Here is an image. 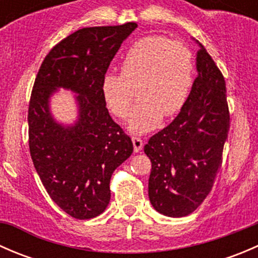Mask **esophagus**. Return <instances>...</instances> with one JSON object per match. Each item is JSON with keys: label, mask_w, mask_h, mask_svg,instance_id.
<instances>
[{"label": "esophagus", "mask_w": 258, "mask_h": 258, "mask_svg": "<svg viewBox=\"0 0 258 258\" xmlns=\"http://www.w3.org/2000/svg\"><path fill=\"white\" fill-rule=\"evenodd\" d=\"M132 142H134V150L135 152H140L144 148V142L140 137H132Z\"/></svg>", "instance_id": "1"}]
</instances>
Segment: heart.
Wrapping results in <instances>:
<instances>
[{
	"label": "heart",
	"instance_id": "heart-1",
	"mask_svg": "<svg viewBox=\"0 0 258 258\" xmlns=\"http://www.w3.org/2000/svg\"><path fill=\"white\" fill-rule=\"evenodd\" d=\"M122 72H107L102 79V95L108 110L124 119L140 91L141 102L130 117L132 134L157 128L162 116L177 113L188 97L194 80L189 49L163 36H146L127 49Z\"/></svg>",
	"mask_w": 258,
	"mask_h": 258
}]
</instances>
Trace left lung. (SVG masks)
Wrapping results in <instances>:
<instances>
[{"instance_id": "obj_1", "label": "left lung", "mask_w": 258, "mask_h": 258, "mask_svg": "<svg viewBox=\"0 0 258 258\" xmlns=\"http://www.w3.org/2000/svg\"><path fill=\"white\" fill-rule=\"evenodd\" d=\"M199 45V76L186 103L145 146L152 163L148 197L153 209L168 217L189 215L206 199L222 163L230 130L225 79L209 52Z\"/></svg>"}]
</instances>
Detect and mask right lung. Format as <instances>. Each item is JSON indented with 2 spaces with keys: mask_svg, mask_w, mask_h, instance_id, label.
I'll use <instances>...</instances> for the list:
<instances>
[{
  "mask_svg": "<svg viewBox=\"0 0 258 258\" xmlns=\"http://www.w3.org/2000/svg\"><path fill=\"white\" fill-rule=\"evenodd\" d=\"M137 27H85L57 43L43 59L28 106V145L41 182L54 204L77 220L110 204L113 171L134 152L131 139L106 108L102 79L122 42ZM57 88L78 93L79 119L63 126L49 112Z\"/></svg>",
  "mask_w": 258,
  "mask_h": 258,
  "instance_id": "obj_1",
  "label": "right lung"
}]
</instances>
